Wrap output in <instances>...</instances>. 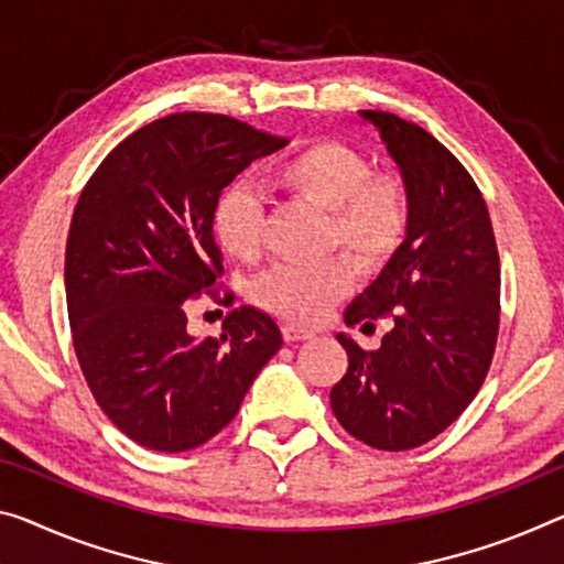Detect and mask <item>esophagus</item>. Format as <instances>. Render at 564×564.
<instances>
[{
    "label": "esophagus",
    "mask_w": 564,
    "mask_h": 564,
    "mask_svg": "<svg viewBox=\"0 0 564 564\" xmlns=\"http://www.w3.org/2000/svg\"><path fill=\"white\" fill-rule=\"evenodd\" d=\"M282 335H284V340H290V343H294V340H310L312 335V330H307V327H302V325H294V323H284L282 325Z\"/></svg>",
    "instance_id": "esophagus-1"
}]
</instances>
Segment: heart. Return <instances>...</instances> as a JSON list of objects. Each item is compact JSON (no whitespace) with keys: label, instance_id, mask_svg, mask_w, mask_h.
I'll use <instances>...</instances> for the list:
<instances>
[{"label":"heart","instance_id":"b5f03b06","mask_svg":"<svg viewBox=\"0 0 564 564\" xmlns=\"http://www.w3.org/2000/svg\"><path fill=\"white\" fill-rule=\"evenodd\" d=\"M270 186L327 212L325 245L343 247L360 267H380L409 231V192L393 173H370L362 153L335 141H312L270 169ZM219 247L237 262H257L264 247L262 202L245 186L221 196L214 212ZM348 259L319 264H276L259 274L252 300L290 323L315 325L352 290Z\"/></svg>","mask_w":564,"mask_h":564}]
</instances>
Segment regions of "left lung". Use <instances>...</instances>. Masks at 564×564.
Instances as JSON below:
<instances>
[{
	"label": "left lung",
	"instance_id": "8db88e82",
	"mask_svg": "<svg viewBox=\"0 0 564 564\" xmlns=\"http://www.w3.org/2000/svg\"><path fill=\"white\" fill-rule=\"evenodd\" d=\"M378 128L409 192L403 245L345 310L388 333L362 350L345 333L348 372L330 391L340 426L380 452H409L464 413L487 378L499 333V252L487 202L456 155L421 126L360 110Z\"/></svg>",
	"mask_w": 564,
	"mask_h": 564
}]
</instances>
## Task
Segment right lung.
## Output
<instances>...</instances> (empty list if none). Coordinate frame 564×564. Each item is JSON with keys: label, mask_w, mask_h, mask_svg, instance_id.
Listing matches in <instances>:
<instances>
[{"label": "right lung", "mask_w": 564, "mask_h": 564, "mask_svg": "<svg viewBox=\"0 0 564 564\" xmlns=\"http://www.w3.org/2000/svg\"><path fill=\"white\" fill-rule=\"evenodd\" d=\"M288 145L219 112H173L112 149L77 198L65 249L73 345L95 401L135 444L188 452L237 415L282 348L267 312L237 307L219 337L186 330L188 302L224 274L219 196Z\"/></svg>", "instance_id": "right-lung-1"}]
</instances>
